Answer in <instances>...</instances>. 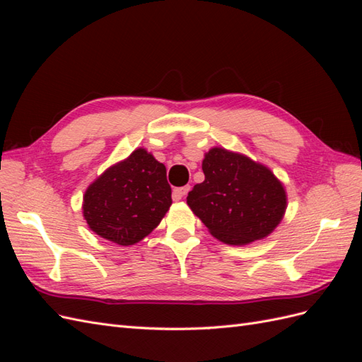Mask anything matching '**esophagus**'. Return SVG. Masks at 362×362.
Masks as SVG:
<instances>
[{"label": "esophagus", "mask_w": 362, "mask_h": 362, "mask_svg": "<svg viewBox=\"0 0 362 362\" xmlns=\"http://www.w3.org/2000/svg\"><path fill=\"white\" fill-rule=\"evenodd\" d=\"M189 190H190V185H184V187H177V189H175L173 193H172L173 201H181L184 196L189 193Z\"/></svg>", "instance_id": "obj_1"}]
</instances>
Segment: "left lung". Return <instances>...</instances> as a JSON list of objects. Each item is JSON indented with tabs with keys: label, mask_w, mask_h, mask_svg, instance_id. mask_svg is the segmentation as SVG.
Masks as SVG:
<instances>
[{
	"label": "left lung",
	"mask_w": 362,
	"mask_h": 362,
	"mask_svg": "<svg viewBox=\"0 0 362 362\" xmlns=\"http://www.w3.org/2000/svg\"><path fill=\"white\" fill-rule=\"evenodd\" d=\"M205 180L187 205L213 237L233 246L273 233L287 210V192L267 166L240 152L211 148L202 160Z\"/></svg>",
	"instance_id": "1"
}]
</instances>
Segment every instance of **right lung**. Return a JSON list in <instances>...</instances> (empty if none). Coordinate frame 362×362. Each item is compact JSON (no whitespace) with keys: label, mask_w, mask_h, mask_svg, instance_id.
<instances>
[{"label":"right lung","mask_w":362,"mask_h":362,"mask_svg":"<svg viewBox=\"0 0 362 362\" xmlns=\"http://www.w3.org/2000/svg\"><path fill=\"white\" fill-rule=\"evenodd\" d=\"M170 205L166 166L137 148L86 189L83 216L95 234L131 246L154 231Z\"/></svg>","instance_id":"obj_1"}]
</instances>
